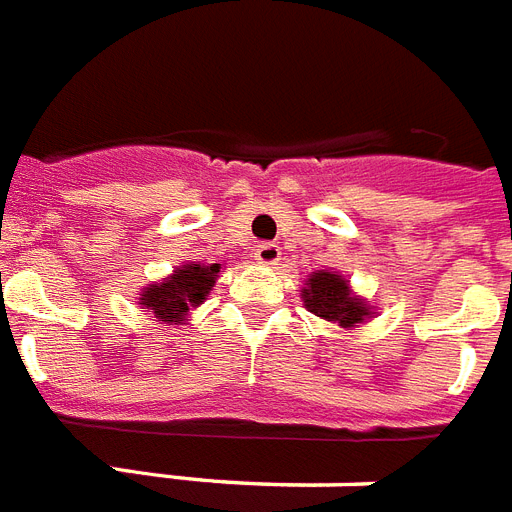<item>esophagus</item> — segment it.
<instances>
[{"label": "esophagus", "mask_w": 512, "mask_h": 512, "mask_svg": "<svg viewBox=\"0 0 512 512\" xmlns=\"http://www.w3.org/2000/svg\"><path fill=\"white\" fill-rule=\"evenodd\" d=\"M280 245L275 243H261L256 245V261L259 264H264V267H275L277 261H280Z\"/></svg>", "instance_id": "1"}]
</instances>
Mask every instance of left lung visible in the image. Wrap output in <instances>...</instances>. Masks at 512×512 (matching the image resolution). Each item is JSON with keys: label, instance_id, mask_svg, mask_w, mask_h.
<instances>
[{"label": "left lung", "instance_id": "8db88e82", "mask_svg": "<svg viewBox=\"0 0 512 512\" xmlns=\"http://www.w3.org/2000/svg\"><path fill=\"white\" fill-rule=\"evenodd\" d=\"M306 288L301 290L304 306L312 314L341 327H357L372 314L365 298L351 293L349 280L327 269H317L306 277Z\"/></svg>", "mask_w": 512, "mask_h": 512}]
</instances>
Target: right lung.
<instances>
[{
	"label": "right lung",
	"instance_id": "1",
	"mask_svg": "<svg viewBox=\"0 0 512 512\" xmlns=\"http://www.w3.org/2000/svg\"><path fill=\"white\" fill-rule=\"evenodd\" d=\"M219 269L222 264H211V267H203L198 261L182 264L174 269V275L163 277V282H155L142 290V309H150L161 322L182 325L192 306H200L206 301L216 277H219Z\"/></svg>",
	"mask_w": 512,
	"mask_h": 512
}]
</instances>
